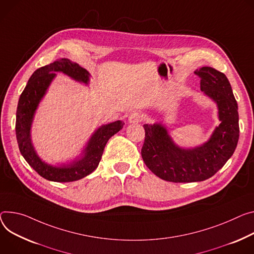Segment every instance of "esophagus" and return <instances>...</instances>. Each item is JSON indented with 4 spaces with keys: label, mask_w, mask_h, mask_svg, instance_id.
Segmentation results:
<instances>
[{
    "label": "esophagus",
    "mask_w": 254,
    "mask_h": 254,
    "mask_svg": "<svg viewBox=\"0 0 254 254\" xmlns=\"http://www.w3.org/2000/svg\"><path fill=\"white\" fill-rule=\"evenodd\" d=\"M141 121H142L141 114L137 113V112L131 113V114L129 115V118H128V122H129L130 124H139V123H141Z\"/></svg>",
    "instance_id": "obj_1"
}]
</instances>
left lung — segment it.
<instances>
[{
    "instance_id": "1",
    "label": "left lung",
    "mask_w": 254,
    "mask_h": 254,
    "mask_svg": "<svg viewBox=\"0 0 254 254\" xmlns=\"http://www.w3.org/2000/svg\"><path fill=\"white\" fill-rule=\"evenodd\" d=\"M200 90L218 108L221 122L210 139L193 148L178 146L161 123L144 125L145 142L142 158L158 177L171 182L203 181L217 173L233 155L239 140L238 105L225 74L211 66H202Z\"/></svg>"
}]
</instances>
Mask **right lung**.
Listing matches in <instances>:
<instances>
[{
    "label": "right lung",
    "mask_w": 254,
    "mask_h": 254,
    "mask_svg": "<svg viewBox=\"0 0 254 254\" xmlns=\"http://www.w3.org/2000/svg\"><path fill=\"white\" fill-rule=\"evenodd\" d=\"M56 73H63L84 85L90 83L89 72L68 59H60L37 68L19 98L16 112V137L22 156L40 176L50 181L71 182L89 175L98 167L106 143L123 128L125 123L117 121L99 127L92 133L82 153L71 162L59 165L45 162L38 156L32 144L31 127L40 101L57 77Z\"/></svg>",
    "instance_id": "add662e5"
}]
</instances>
